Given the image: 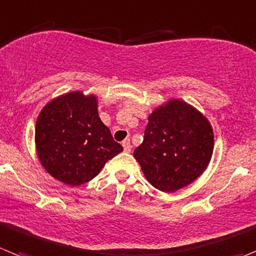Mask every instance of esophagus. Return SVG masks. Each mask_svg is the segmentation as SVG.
<instances>
[{
	"label": "esophagus",
	"mask_w": 256,
	"mask_h": 256,
	"mask_svg": "<svg viewBox=\"0 0 256 256\" xmlns=\"http://www.w3.org/2000/svg\"><path fill=\"white\" fill-rule=\"evenodd\" d=\"M123 147H124V151L126 152H130L132 151V146H130V140H123Z\"/></svg>",
	"instance_id": "obj_1"
}]
</instances>
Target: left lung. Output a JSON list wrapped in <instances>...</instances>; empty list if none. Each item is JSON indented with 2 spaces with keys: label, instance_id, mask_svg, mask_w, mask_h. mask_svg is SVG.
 <instances>
[{
  "label": "left lung",
  "instance_id": "1",
  "mask_svg": "<svg viewBox=\"0 0 256 256\" xmlns=\"http://www.w3.org/2000/svg\"><path fill=\"white\" fill-rule=\"evenodd\" d=\"M213 147L210 120L193 105L170 99L148 116L144 142L133 156L152 186L172 193L204 172Z\"/></svg>",
  "mask_w": 256,
  "mask_h": 256
}]
</instances>
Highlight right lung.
Wrapping results in <instances>:
<instances>
[{
  "label": "right lung",
  "instance_id": "add662e5",
  "mask_svg": "<svg viewBox=\"0 0 256 256\" xmlns=\"http://www.w3.org/2000/svg\"><path fill=\"white\" fill-rule=\"evenodd\" d=\"M35 147L49 175L71 186L90 182L123 151L98 112V98L84 91L57 96L40 110Z\"/></svg>",
  "mask_w": 256,
  "mask_h": 256
}]
</instances>
